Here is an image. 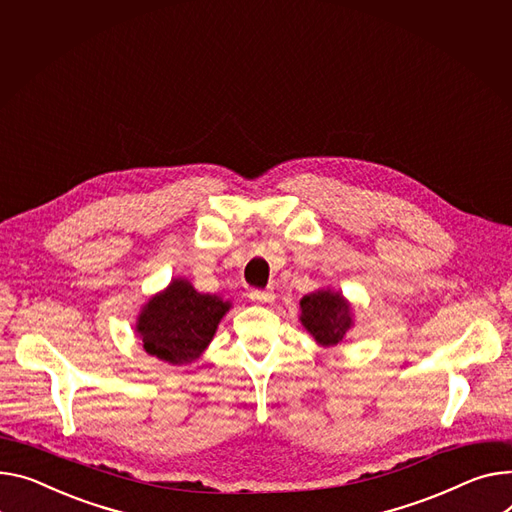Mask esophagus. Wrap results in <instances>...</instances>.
Instances as JSON below:
<instances>
[{
    "label": "esophagus",
    "instance_id": "1",
    "mask_svg": "<svg viewBox=\"0 0 512 512\" xmlns=\"http://www.w3.org/2000/svg\"><path fill=\"white\" fill-rule=\"evenodd\" d=\"M249 298L259 304H269V302H274L276 294H274V290H251Z\"/></svg>",
    "mask_w": 512,
    "mask_h": 512
}]
</instances>
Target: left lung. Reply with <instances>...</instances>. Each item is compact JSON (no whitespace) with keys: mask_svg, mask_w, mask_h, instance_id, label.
<instances>
[{"mask_svg":"<svg viewBox=\"0 0 512 512\" xmlns=\"http://www.w3.org/2000/svg\"><path fill=\"white\" fill-rule=\"evenodd\" d=\"M300 323L323 348L342 344L354 327L350 300L331 288H319L300 298Z\"/></svg>","mask_w":512,"mask_h":512,"instance_id":"1","label":"left lung"}]
</instances>
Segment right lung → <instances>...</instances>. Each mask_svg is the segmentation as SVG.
I'll use <instances>...</instances> for the list:
<instances>
[{"label": "right lung", "mask_w": 512, "mask_h": 512, "mask_svg": "<svg viewBox=\"0 0 512 512\" xmlns=\"http://www.w3.org/2000/svg\"><path fill=\"white\" fill-rule=\"evenodd\" d=\"M230 309V300L201 294L189 280L175 278L142 306L135 333L148 356L173 366L191 364L206 352Z\"/></svg>", "instance_id": "1"}]
</instances>
